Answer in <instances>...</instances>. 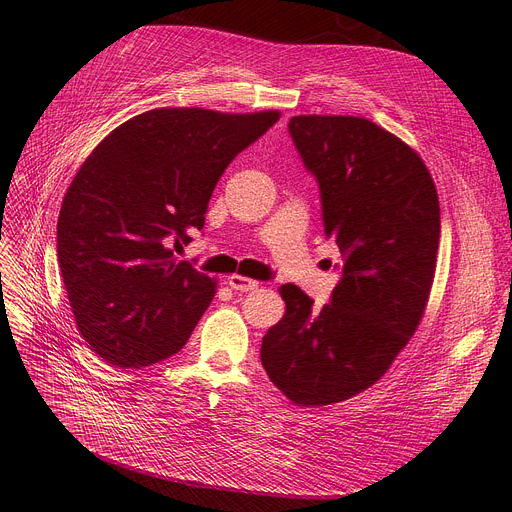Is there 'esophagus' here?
Segmentation results:
<instances>
[{
	"label": "esophagus",
	"mask_w": 512,
	"mask_h": 512,
	"mask_svg": "<svg viewBox=\"0 0 512 512\" xmlns=\"http://www.w3.org/2000/svg\"><path fill=\"white\" fill-rule=\"evenodd\" d=\"M227 283H229V287L235 289V291H252V289L258 287V281L248 279V277H243V275H231V277L227 279Z\"/></svg>",
	"instance_id": "obj_1"
}]
</instances>
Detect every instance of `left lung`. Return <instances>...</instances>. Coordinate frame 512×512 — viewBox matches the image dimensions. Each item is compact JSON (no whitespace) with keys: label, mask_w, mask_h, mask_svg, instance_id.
Masks as SVG:
<instances>
[{"label":"left lung","mask_w":512,"mask_h":512,"mask_svg":"<svg viewBox=\"0 0 512 512\" xmlns=\"http://www.w3.org/2000/svg\"><path fill=\"white\" fill-rule=\"evenodd\" d=\"M289 133L319 181L344 277L321 308L298 285H281L285 314L262 337L260 360L287 400L316 408L377 383L421 325L440 200L417 150L369 118L302 114Z\"/></svg>","instance_id":"left-lung-1"}]
</instances>
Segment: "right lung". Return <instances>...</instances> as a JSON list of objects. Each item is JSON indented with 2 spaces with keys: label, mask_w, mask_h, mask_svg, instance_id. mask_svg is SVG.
I'll return each mask as SVG.
<instances>
[{
  "label": "right lung",
  "mask_w": 512,
  "mask_h": 512,
  "mask_svg": "<svg viewBox=\"0 0 512 512\" xmlns=\"http://www.w3.org/2000/svg\"><path fill=\"white\" fill-rule=\"evenodd\" d=\"M281 112L154 108L85 158L62 200L58 262L75 323L112 367L177 354L216 294V279L175 252L204 227L231 160Z\"/></svg>",
  "instance_id": "1"
}]
</instances>
